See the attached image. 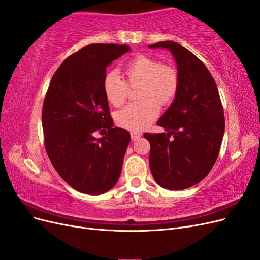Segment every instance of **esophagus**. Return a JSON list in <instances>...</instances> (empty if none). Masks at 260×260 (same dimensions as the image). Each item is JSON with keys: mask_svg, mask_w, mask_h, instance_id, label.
Instances as JSON below:
<instances>
[{"mask_svg": "<svg viewBox=\"0 0 260 260\" xmlns=\"http://www.w3.org/2000/svg\"><path fill=\"white\" fill-rule=\"evenodd\" d=\"M131 140H133V141H136V140H138L139 138H141V136H142V133L141 132H135V131H132L131 133Z\"/></svg>", "mask_w": 260, "mask_h": 260, "instance_id": "1", "label": "esophagus"}]
</instances>
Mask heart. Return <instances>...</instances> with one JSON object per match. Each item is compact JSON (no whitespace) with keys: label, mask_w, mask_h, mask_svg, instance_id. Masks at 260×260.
Segmentation results:
<instances>
[{"label":"heart","mask_w":260,"mask_h":260,"mask_svg":"<svg viewBox=\"0 0 260 260\" xmlns=\"http://www.w3.org/2000/svg\"><path fill=\"white\" fill-rule=\"evenodd\" d=\"M124 81L115 72L108 73L104 79V93L115 107L121 106L128 96L129 85H138L139 102L125 106L116 115L119 127L139 132L145 129L158 116L160 105H167L177 95L179 73L170 65H161L159 60L146 55H139L123 67Z\"/></svg>","instance_id":"1"}]
</instances>
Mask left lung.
<instances>
[{"mask_svg":"<svg viewBox=\"0 0 260 260\" xmlns=\"http://www.w3.org/2000/svg\"><path fill=\"white\" fill-rule=\"evenodd\" d=\"M148 48L170 51L180 79L174 102L157 121L166 132L144 133L151 144L149 168L161 187L184 190L201 182L218 158L224 133L223 107L214 78L193 53L174 41Z\"/></svg>","mask_w":260,"mask_h":260,"instance_id":"left-lung-1","label":"left lung"}]
</instances>
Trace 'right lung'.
I'll return each instance as SVG.
<instances>
[{
  "instance_id": "right-lung-1",
  "label": "right lung",
  "mask_w": 260,
  "mask_h": 260,
  "mask_svg": "<svg viewBox=\"0 0 260 260\" xmlns=\"http://www.w3.org/2000/svg\"><path fill=\"white\" fill-rule=\"evenodd\" d=\"M129 45L92 43L58 67L43 102L46 153L61 179L78 192L103 194L117 183L130 133L114 127L104 93L106 67ZM106 136L98 139L95 132Z\"/></svg>"
}]
</instances>
